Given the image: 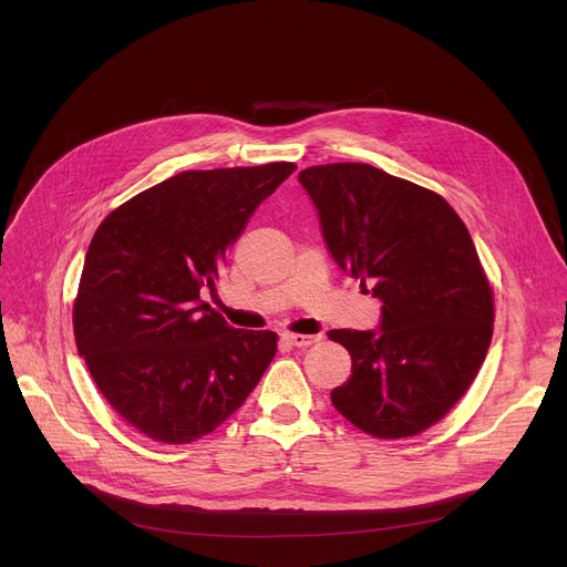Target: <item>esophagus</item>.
<instances>
[{
  "mask_svg": "<svg viewBox=\"0 0 567 567\" xmlns=\"http://www.w3.org/2000/svg\"><path fill=\"white\" fill-rule=\"evenodd\" d=\"M282 341H287L293 348H307L311 343H316V337H307V334H282Z\"/></svg>",
  "mask_w": 567,
  "mask_h": 567,
  "instance_id": "34e87169",
  "label": "esophagus"
}]
</instances>
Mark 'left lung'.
<instances>
[{
	"mask_svg": "<svg viewBox=\"0 0 567 567\" xmlns=\"http://www.w3.org/2000/svg\"><path fill=\"white\" fill-rule=\"evenodd\" d=\"M334 262L381 300L377 330H332L352 377L334 409L368 435L411 437L468 390L494 334V293L473 239L437 193L368 164L298 175Z\"/></svg>",
	"mask_w": 567,
	"mask_h": 567,
	"instance_id": "obj_1",
	"label": "left lung"
}]
</instances>
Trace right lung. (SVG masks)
<instances>
[{
  "label": "right lung",
  "instance_id": "obj_1",
  "mask_svg": "<svg viewBox=\"0 0 567 567\" xmlns=\"http://www.w3.org/2000/svg\"><path fill=\"white\" fill-rule=\"evenodd\" d=\"M293 164L188 171L110 213L92 237L73 334L110 406L138 433L190 444L226 422L276 357L199 298L226 249Z\"/></svg>",
  "mask_w": 567,
  "mask_h": 567
}]
</instances>
